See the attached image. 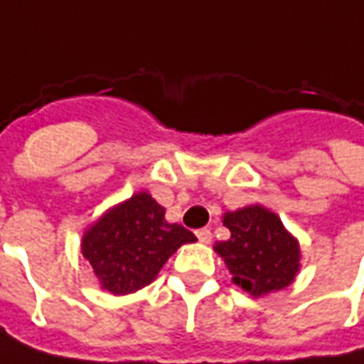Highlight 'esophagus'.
I'll list each match as a JSON object with an SVG mask.
<instances>
[{"label": "esophagus", "mask_w": 364, "mask_h": 364, "mask_svg": "<svg viewBox=\"0 0 364 364\" xmlns=\"http://www.w3.org/2000/svg\"><path fill=\"white\" fill-rule=\"evenodd\" d=\"M195 234H197L198 242H200V244H210V242H213V232H210L208 228L197 230Z\"/></svg>", "instance_id": "1"}]
</instances>
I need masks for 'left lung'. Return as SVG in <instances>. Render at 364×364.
I'll use <instances>...</instances> for the list:
<instances>
[{
	"mask_svg": "<svg viewBox=\"0 0 364 364\" xmlns=\"http://www.w3.org/2000/svg\"><path fill=\"white\" fill-rule=\"evenodd\" d=\"M230 240L214 250L226 261L232 281L253 296L281 290L294 281L300 261L298 242L267 208L245 206L224 216Z\"/></svg>",
	"mask_w": 364,
	"mask_h": 364,
	"instance_id": "obj_1",
	"label": "left lung"
}]
</instances>
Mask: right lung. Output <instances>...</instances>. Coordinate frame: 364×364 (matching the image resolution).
Listing matches in <instances>:
<instances>
[{"instance_id": "right-lung-1", "label": "right lung", "mask_w": 364, "mask_h": 364, "mask_svg": "<svg viewBox=\"0 0 364 364\" xmlns=\"http://www.w3.org/2000/svg\"><path fill=\"white\" fill-rule=\"evenodd\" d=\"M197 242L181 224H167L166 208L148 193H138L93 224L82 253L112 294H128L150 284L177 247Z\"/></svg>"}]
</instances>
